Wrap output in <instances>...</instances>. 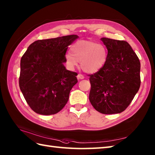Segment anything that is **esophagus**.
I'll return each instance as SVG.
<instances>
[{
	"label": "esophagus",
	"instance_id": "obj_1",
	"mask_svg": "<svg viewBox=\"0 0 155 155\" xmlns=\"http://www.w3.org/2000/svg\"><path fill=\"white\" fill-rule=\"evenodd\" d=\"M77 78H78V79H83V78H84V77L83 74H78L77 75Z\"/></svg>",
	"mask_w": 155,
	"mask_h": 155
}]
</instances>
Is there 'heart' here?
I'll use <instances>...</instances> for the list:
<instances>
[{
    "mask_svg": "<svg viewBox=\"0 0 155 155\" xmlns=\"http://www.w3.org/2000/svg\"><path fill=\"white\" fill-rule=\"evenodd\" d=\"M70 52L65 54L67 67L72 70L80 62L82 70L88 74L100 71L108 58L106 46L91 41H77L71 45Z\"/></svg>",
    "mask_w": 155,
    "mask_h": 155,
    "instance_id": "obj_1",
    "label": "heart"
}]
</instances>
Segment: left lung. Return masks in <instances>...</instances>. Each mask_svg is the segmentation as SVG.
<instances>
[{
	"label": "left lung",
	"mask_w": 155,
	"mask_h": 155,
	"mask_svg": "<svg viewBox=\"0 0 155 155\" xmlns=\"http://www.w3.org/2000/svg\"><path fill=\"white\" fill-rule=\"evenodd\" d=\"M108 50L104 67L89 74V101L101 113L117 114L124 111L139 91L140 63L127 42L101 38Z\"/></svg>",
	"instance_id": "obj_1"
}]
</instances>
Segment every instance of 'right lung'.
<instances>
[{
  "mask_svg": "<svg viewBox=\"0 0 155 155\" xmlns=\"http://www.w3.org/2000/svg\"><path fill=\"white\" fill-rule=\"evenodd\" d=\"M78 38L72 35L38 40L22 57L19 87L35 113L54 114L67 103L71 90L78 81L77 72L64 67L65 54Z\"/></svg>",
  "mask_w": 155,
  "mask_h": 155,
  "instance_id": "add662e5",
  "label": "right lung"
}]
</instances>
